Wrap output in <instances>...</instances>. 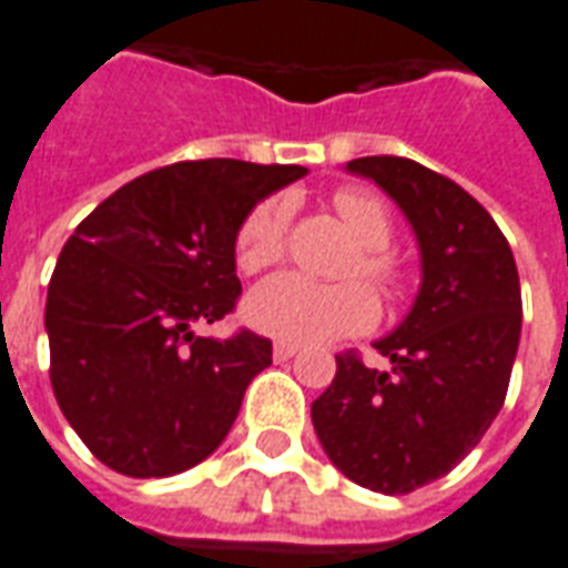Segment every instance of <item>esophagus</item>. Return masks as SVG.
I'll return each mask as SVG.
<instances>
[{
    "label": "esophagus",
    "instance_id": "34e87169",
    "mask_svg": "<svg viewBox=\"0 0 568 568\" xmlns=\"http://www.w3.org/2000/svg\"><path fill=\"white\" fill-rule=\"evenodd\" d=\"M295 354H298V345H292V342H276V345H273V357H276L280 364H283V361H292Z\"/></svg>",
    "mask_w": 568,
    "mask_h": 568
}]
</instances>
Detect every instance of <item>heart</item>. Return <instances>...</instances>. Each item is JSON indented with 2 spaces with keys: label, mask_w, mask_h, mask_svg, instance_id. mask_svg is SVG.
Here are the masks:
<instances>
[{
  "label": "heart",
  "mask_w": 568,
  "mask_h": 568,
  "mask_svg": "<svg viewBox=\"0 0 568 568\" xmlns=\"http://www.w3.org/2000/svg\"><path fill=\"white\" fill-rule=\"evenodd\" d=\"M333 211L357 242L342 267V276L351 283L320 285L295 273L273 276L245 301V316L254 329L292 345H316L364 333L376 323L373 292L354 280H366L388 301L404 295L407 270L388 248L395 220L379 195L364 189H338L333 192ZM288 220L292 202L285 195H270L254 204L235 230V267L248 276L276 267L285 257Z\"/></svg>",
  "instance_id": "heart-1"
}]
</instances>
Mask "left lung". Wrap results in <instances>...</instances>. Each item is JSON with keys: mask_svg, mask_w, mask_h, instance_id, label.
<instances>
[{"mask_svg": "<svg viewBox=\"0 0 568 568\" xmlns=\"http://www.w3.org/2000/svg\"><path fill=\"white\" fill-rule=\"evenodd\" d=\"M407 214L423 254L414 311L376 342L388 369L335 357L311 407L329 460L361 488L410 495L447 476L504 407L523 329L510 242L454 180L397 154L348 161Z\"/></svg>", "mask_w": 568, "mask_h": 568, "instance_id": "1", "label": "left lung"}]
</instances>
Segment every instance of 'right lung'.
Returning <instances> with one entry per match:
<instances>
[{
  "mask_svg": "<svg viewBox=\"0 0 568 568\" xmlns=\"http://www.w3.org/2000/svg\"><path fill=\"white\" fill-rule=\"evenodd\" d=\"M298 164L180 161L136 176L80 220L45 298L49 379L108 469L186 473L233 429L248 382L273 364L252 329L195 335L235 311V230L304 176Z\"/></svg>",
  "mask_w": 568,
  "mask_h": 568,
  "instance_id": "obj_1",
  "label": "right lung"
}]
</instances>
